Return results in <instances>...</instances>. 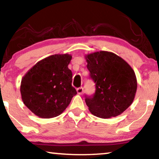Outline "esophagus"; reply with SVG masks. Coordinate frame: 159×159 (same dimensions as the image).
Here are the masks:
<instances>
[{
    "label": "esophagus",
    "mask_w": 159,
    "mask_h": 159,
    "mask_svg": "<svg viewBox=\"0 0 159 159\" xmlns=\"http://www.w3.org/2000/svg\"><path fill=\"white\" fill-rule=\"evenodd\" d=\"M77 93L79 94V95H82L83 93V88H77Z\"/></svg>",
    "instance_id": "esophagus-1"
}]
</instances>
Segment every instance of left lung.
Masks as SVG:
<instances>
[{
  "label": "left lung",
  "mask_w": 159,
  "mask_h": 159,
  "mask_svg": "<svg viewBox=\"0 0 159 159\" xmlns=\"http://www.w3.org/2000/svg\"><path fill=\"white\" fill-rule=\"evenodd\" d=\"M90 76L95 83V93L86 98L90 113L97 117L109 118L121 114L135 97L138 82L127 61L108 51L85 55Z\"/></svg>",
  "instance_id": "8db88e82"
}]
</instances>
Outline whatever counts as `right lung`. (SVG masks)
<instances>
[{"mask_svg":"<svg viewBox=\"0 0 159 159\" xmlns=\"http://www.w3.org/2000/svg\"><path fill=\"white\" fill-rule=\"evenodd\" d=\"M71 58L69 54L50 55L38 61L21 79V99L39 118L60 115L77 94L71 85L72 72L68 68Z\"/></svg>","mask_w":159,"mask_h":159,"instance_id":"add662e5","label":"right lung"}]
</instances>
